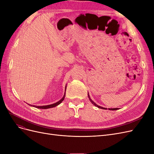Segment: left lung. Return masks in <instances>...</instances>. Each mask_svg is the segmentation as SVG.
Instances as JSON below:
<instances>
[{
	"instance_id": "8db88e82",
	"label": "left lung",
	"mask_w": 154,
	"mask_h": 154,
	"mask_svg": "<svg viewBox=\"0 0 154 154\" xmlns=\"http://www.w3.org/2000/svg\"><path fill=\"white\" fill-rule=\"evenodd\" d=\"M88 99H89V100H90V101L91 102V103L94 105V106H97V107H98V108H100V109H105V110H106L107 109L106 108H104V107H102V106H99V105H97V104H96L94 101H93L91 99V97H90V96H89V94H88ZM118 108H115V109H109V110H118Z\"/></svg>"
}]
</instances>
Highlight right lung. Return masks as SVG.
<instances>
[{
	"instance_id": "right-lung-1",
	"label": "right lung",
	"mask_w": 154,
	"mask_h": 154,
	"mask_svg": "<svg viewBox=\"0 0 154 154\" xmlns=\"http://www.w3.org/2000/svg\"><path fill=\"white\" fill-rule=\"evenodd\" d=\"M66 88H67V86H66ZM65 96H66V92H65L64 93V95L63 96L62 98L60 100V101H58V102H57V103H53V104H51V105H44V106H35V105H29L30 106H32L34 107H36V108L37 109H50V108H53V107H54L56 106H57L58 105H60V103H62V102L63 101L64 98H65Z\"/></svg>"
}]
</instances>
